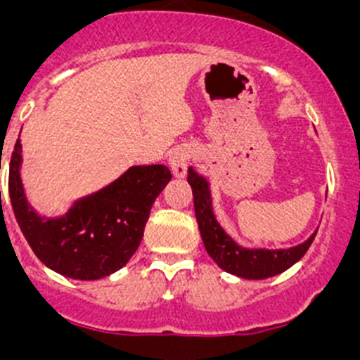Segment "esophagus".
<instances>
[{
	"label": "esophagus",
	"mask_w": 360,
	"mask_h": 360,
	"mask_svg": "<svg viewBox=\"0 0 360 360\" xmlns=\"http://www.w3.org/2000/svg\"><path fill=\"white\" fill-rule=\"evenodd\" d=\"M190 150L186 148H177L170 153L169 163H170V169H172L174 176L176 177H184L186 176V170H188V163H190Z\"/></svg>",
	"instance_id": "34e87169"
}]
</instances>
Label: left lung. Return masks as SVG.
<instances>
[{
	"mask_svg": "<svg viewBox=\"0 0 360 360\" xmlns=\"http://www.w3.org/2000/svg\"><path fill=\"white\" fill-rule=\"evenodd\" d=\"M188 183L193 188L195 214L207 254L228 274L242 278H268L291 268L307 254L315 238V231L304 244L291 249H244L235 244L217 224L212 214L209 184L193 169H188Z\"/></svg>",
	"mask_w": 360,
	"mask_h": 360,
	"instance_id": "1",
	"label": "left lung"
}]
</instances>
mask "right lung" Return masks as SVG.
<instances>
[{
  "label": "right lung",
  "instance_id": "right-lung-1",
  "mask_svg": "<svg viewBox=\"0 0 360 360\" xmlns=\"http://www.w3.org/2000/svg\"><path fill=\"white\" fill-rule=\"evenodd\" d=\"M20 139L10 158L8 193L25 240L41 263L78 281H96L129 263L139 248L155 198L172 174L137 165L104 190L78 200L64 217L45 219L27 205L20 184Z\"/></svg>",
  "mask_w": 360,
  "mask_h": 360
}]
</instances>
